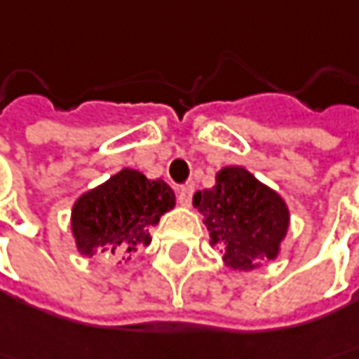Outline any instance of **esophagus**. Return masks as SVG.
<instances>
[{"label": "esophagus", "instance_id": "esophagus-1", "mask_svg": "<svg viewBox=\"0 0 359 359\" xmlns=\"http://www.w3.org/2000/svg\"><path fill=\"white\" fill-rule=\"evenodd\" d=\"M193 187H180L179 191H177V198H179V203L180 205H184V207H189L191 205V201H193Z\"/></svg>", "mask_w": 359, "mask_h": 359}]
</instances>
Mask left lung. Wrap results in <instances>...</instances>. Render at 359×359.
I'll use <instances>...</instances> for the list:
<instances>
[{
    "label": "left lung",
    "mask_w": 359,
    "mask_h": 359,
    "mask_svg": "<svg viewBox=\"0 0 359 359\" xmlns=\"http://www.w3.org/2000/svg\"><path fill=\"white\" fill-rule=\"evenodd\" d=\"M193 205L205 217L210 243L231 269L247 271L259 259H275L285 237L289 210L283 198L241 166L217 172V184L198 191Z\"/></svg>",
    "instance_id": "8db88e82"
}]
</instances>
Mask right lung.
<instances>
[{"label":"right lung","mask_w":359,"mask_h":359,"mask_svg":"<svg viewBox=\"0 0 359 359\" xmlns=\"http://www.w3.org/2000/svg\"><path fill=\"white\" fill-rule=\"evenodd\" d=\"M172 207L175 193L164 180H149L138 170L124 168L76 201L72 209L76 245L82 255L100 251L124 259L149 245V226Z\"/></svg>","instance_id":"right-lung-1"}]
</instances>
